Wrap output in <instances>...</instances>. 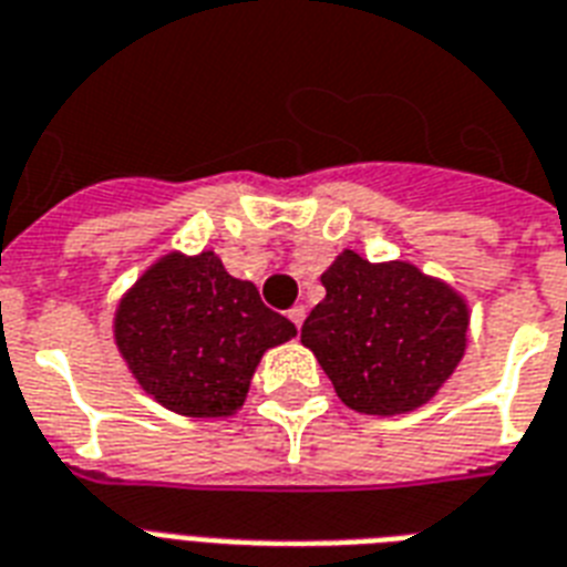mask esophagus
I'll list each match as a JSON object with an SVG mask.
<instances>
[{
	"label": "esophagus",
	"instance_id": "34e87169",
	"mask_svg": "<svg viewBox=\"0 0 567 567\" xmlns=\"http://www.w3.org/2000/svg\"><path fill=\"white\" fill-rule=\"evenodd\" d=\"M289 319H292V324H296V328H301V322H305V316H307V310H305V305H296L292 307V310H289Z\"/></svg>",
	"mask_w": 567,
	"mask_h": 567
}]
</instances>
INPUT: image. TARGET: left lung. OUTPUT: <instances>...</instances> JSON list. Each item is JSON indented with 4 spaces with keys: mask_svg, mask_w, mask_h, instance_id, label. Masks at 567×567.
I'll use <instances>...</instances> for the list:
<instances>
[{
    "mask_svg": "<svg viewBox=\"0 0 567 567\" xmlns=\"http://www.w3.org/2000/svg\"><path fill=\"white\" fill-rule=\"evenodd\" d=\"M319 280L324 298L301 324V343L343 405L396 416L432 402L467 352V298L414 262H370L349 248Z\"/></svg>",
    "mask_w": 567,
    "mask_h": 567,
    "instance_id": "obj_1",
    "label": "left lung"
}]
</instances>
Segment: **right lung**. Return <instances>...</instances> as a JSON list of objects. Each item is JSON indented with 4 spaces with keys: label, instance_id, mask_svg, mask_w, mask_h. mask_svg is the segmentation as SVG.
Segmentation results:
<instances>
[{
    "label": "right lung",
    "instance_id": "add662e5",
    "mask_svg": "<svg viewBox=\"0 0 567 567\" xmlns=\"http://www.w3.org/2000/svg\"><path fill=\"white\" fill-rule=\"evenodd\" d=\"M112 331L147 396L179 416L221 420L245 405L260 358L296 324L215 251H171L121 296Z\"/></svg>",
    "mask_w": 567,
    "mask_h": 567
}]
</instances>
